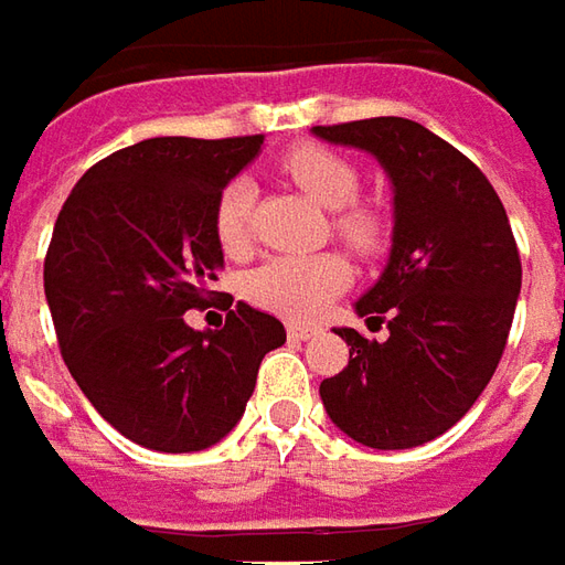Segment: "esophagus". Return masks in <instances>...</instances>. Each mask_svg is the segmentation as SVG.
I'll return each mask as SVG.
<instances>
[{
  "label": "esophagus",
  "mask_w": 565,
  "mask_h": 565,
  "mask_svg": "<svg viewBox=\"0 0 565 565\" xmlns=\"http://www.w3.org/2000/svg\"><path fill=\"white\" fill-rule=\"evenodd\" d=\"M286 335L291 342H308L310 335H317V327H308V323H289L286 327Z\"/></svg>",
  "instance_id": "esophagus-1"
}]
</instances>
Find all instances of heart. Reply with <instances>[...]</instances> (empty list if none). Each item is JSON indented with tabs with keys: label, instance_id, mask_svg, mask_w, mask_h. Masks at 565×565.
<instances>
[{
	"label": "heart",
	"instance_id": "heart-1",
	"mask_svg": "<svg viewBox=\"0 0 565 565\" xmlns=\"http://www.w3.org/2000/svg\"><path fill=\"white\" fill-rule=\"evenodd\" d=\"M282 173H289L295 183L308 192L317 204L329 211H339L332 230L348 248L358 255H373L385 242V223L373 211L354 204L361 192L358 170L344 161L342 154L301 142L279 158ZM252 204H255V185L248 180H233L223 185L214 204V236L223 255H245L252 242ZM351 267L342 255L323 252V255H276L257 264L242 279V295L260 310H270L286 320H308L327 308L329 301L348 286Z\"/></svg>",
	"mask_w": 565,
	"mask_h": 565
}]
</instances>
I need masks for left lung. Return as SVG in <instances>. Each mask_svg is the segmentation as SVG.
Returning a JSON list of instances; mask_svg holds the SVG:
<instances>
[{
  "label": "left lung",
  "instance_id": "1",
  "mask_svg": "<svg viewBox=\"0 0 565 565\" xmlns=\"http://www.w3.org/2000/svg\"><path fill=\"white\" fill-rule=\"evenodd\" d=\"M327 142L380 158L395 185V238L358 313L385 342L335 329L348 366L320 382L329 419L366 448L426 445L467 414L501 363L522 264L486 173L407 117L313 127Z\"/></svg>",
  "mask_w": 565,
  "mask_h": 565
}]
</instances>
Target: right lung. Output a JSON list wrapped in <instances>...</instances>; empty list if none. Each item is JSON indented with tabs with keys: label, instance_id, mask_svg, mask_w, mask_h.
<instances>
[{
	"label": "right lung",
	"instance_id": "obj_1",
	"mask_svg": "<svg viewBox=\"0 0 565 565\" xmlns=\"http://www.w3.org/2000/svg\"><path fill=\"white\" fill-rule=\"evenodd\" d=\"M264 136H158L102 158L58 211L45 252V301L79 392L149 450L217 445L255 392L282 323L223 298V329H192L223 252L214 204Z\"/></svg>",
	"mask_w": 565,
	"mask_h": 565
}]
</instances>
